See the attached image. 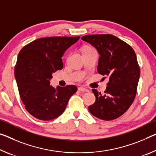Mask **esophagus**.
Returning a JSON list of instances; mask_svg holds the SVG:
<instances>
[{
    "instance_id": "1",
    "label": "esophagus",
    "mask_w": 156,
    "mask_h": 156,
    "mask_svg": "<svg viewBox=\"0 0 156 156\" xmlns=\"http://www.w3.org/2000/svg\"><path fill=\"white\" fill-rule=\"evenodd\" d=\"M78 91H82V92H89V90H87V89L83 88V87H78Z\"/></svg>"
}]
</instances>
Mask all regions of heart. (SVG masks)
I'll return each instance as SVG.
<instances>
[{
  "mask_svg": "<svg viewBox=\"0 0 156 156\" xmlns=\"http://www.w3.org/2000/svg\"><path fill=\"white\" fill-rule=\"evenodd\" d=\"M90 48H91V47H89V46H87V47H85V48H83V51H84V50H87V49H90Z\"/></svg>",
  "mask_w": 156,
  "mask_h": 156,
  "instance_id": "obj_1",
  "label": "heart"
}]
</instances>
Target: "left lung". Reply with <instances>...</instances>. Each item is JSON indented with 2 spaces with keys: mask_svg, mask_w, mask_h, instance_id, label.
<instances>
[{
  "mask_svg": "<svg viewBox=\"0 0 156 156\" xmlns=\"http://www.w3.org/2000/svg\"><path fill=\"white\" fill-rule=\"evenodd\" d=\"M81 39L97 49L98 72L109 78L104 94L92 90L96 101L89 110L101 119H115L126 112L135 98L140 76L137 56L129 44L112 34H90Z\"/></svg>",
  "mask_w": 156,
  "mask_h": 156,
  "instance_id": "left-lung-1",
  "label": "left lung"
}]
</instances>
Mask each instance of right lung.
Here are the masks:
<instances>
[{"mask_svg": "<svg viewBox=\"0 0 156 156\" xmlns=\"http://www.w3.org/2000/svg\"><path fill=\"white\" fill-rule=\"evenodd\" d=\"M80 37H50L36 39L19 52L14 69L25 108L38 119L48 121L64 112L69 99L77 91L75 85H50L52 73L63 68L65 51Z\"/></svg>", "mask_w": 156, "mask_h": 156, "instance_id": "obj_1", "label": "right lung"}]
</instances>
